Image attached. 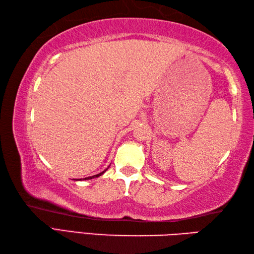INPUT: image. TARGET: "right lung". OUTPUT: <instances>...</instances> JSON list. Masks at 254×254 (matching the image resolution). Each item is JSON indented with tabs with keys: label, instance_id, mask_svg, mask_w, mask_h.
Instances as JSON below:
<instances>
[{
	"label": "right lung",
	"instance_id": "obj_1",
	"mask_svg": "<svg viewBox=\"0 0 254 254\" xmlns=\"http://www.w3.org/2000/svg\"><path fill=\"white\" fill-rule=\"evenodd\" d=\"M106 171V170H105ZM105 171H102V172H100V174H98V175H95V176H93V177H88V178H85L84 180H89V179H93V178H97V177H99V176H101L102 174H104ZM79 180V179H78Z\"/></svg>",
	"mask_w": 254,
	"mask_h": 254
}]
</instances>
